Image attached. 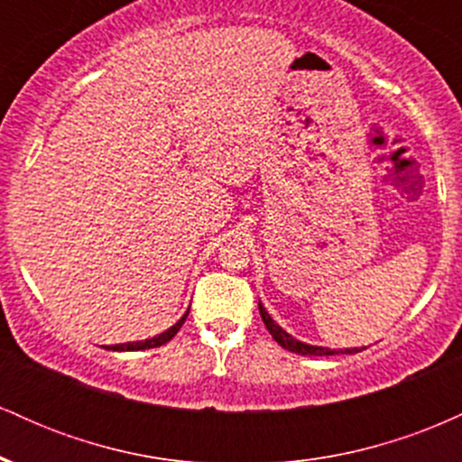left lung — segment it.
<instances>
[{
	"label": "left lung",
	"mask_w": 462,
	"mask_h": 462,
	"mask_svg": "<svg viewBox=\"0 0 462 462\" xmlns=\"http://www.w3.org/2000/svg\"><path fill=\"white\" fill-rule=\"evenodd\" d=\"M258 310H261V317H263L264 326H267L269 334H272V337L275 338V343H278L280 347L289 349V352L301 354V356H334V354H356V352H360L358 347H352V349H330V347H321V346H309V343L298 341V338L291 337L289 332L282 330V328H280L278 323L272 319V315H269V312L264 310V306L261 304V301H258Z\"/></svg>",
	"instance_id": "1"
}]
</instances>
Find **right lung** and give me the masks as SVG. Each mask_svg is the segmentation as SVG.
I'll return each mask as SVG.
<instances>
[{
  "mask_svg": "<svg viewBox=\"0 0 462 462\" xmlns=\"http://www.w3.org/2000/svg\"><path fill=\"white\" fill-rule=\"evenodd\" d=\"M187 317H189V310L184 312V315L180 317V319H178L176 323H173V326L169 328V330L161 332V334H158V337L145 338V341H134V343H119V346H104V347H106V349H113V352H139V349H152V347H161V346H164V343H169V341H171L173 337H176L180 328H182V323L187 321Z\"/></svg>",
  "mask_w": 462,
  "mask_h": 462,
  "instance_id": "right-lung-1",
  "label": "right lung"
}]
</instances>
